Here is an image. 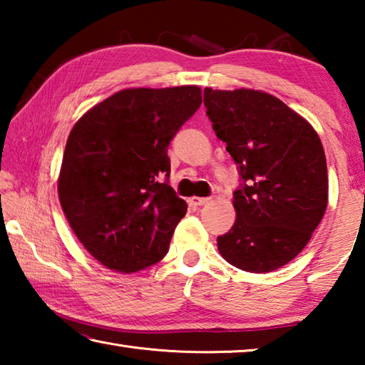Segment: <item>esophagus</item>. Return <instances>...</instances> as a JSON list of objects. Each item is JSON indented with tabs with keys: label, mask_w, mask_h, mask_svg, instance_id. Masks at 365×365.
<instances>
[{
	"label": "esophagus",
	"mask_w": 365,
	"mask_h": 365,
	"mask_svg": "<svg viewBox=\"0 0 365 365\" xmlns=\"http://www.w3.org/2000/svg\"><path fill=\"white\" fill-rule=\"evenodd\" d=\"M209 201H211V197H197V196L190 197V202L193 206H205Z\"/></svg>",
	"instance_id": "1"
}]
</instances>
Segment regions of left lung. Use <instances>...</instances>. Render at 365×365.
<instances>
[{
  "label": "left lung",
  "mask_w": 365,
  "mask_h": 365,
  "mask_svg": "<svg viewBox=\"0 0 365 365\" xmlns=\"http://www.w3.org/2000/svg\"><path fill=\"white\" fill-rule=\"evenodd\" d=\"M205 106L243 180L233 193L237 220L217 237L219 252L252 274L280 269L304 250L325 214L322 141L304 117L261 90L205 88Z\"/></svg>",
  "instance_id": "1"
}]
</instances>
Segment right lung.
I'll return each instance as SVG.
<instances>
[{
  "instance_id": "right-lung-1",
  "label": "right lung",
  "mask_w": 365,
  "mask_h": 365,
  "mask_svg": "<svg viewBox=\"0 0 365 365\" xmlns=\"http://www.w3.org/2000/svg\"><path fill=\"white\" fill-rule=\"evenodd\" d=\"M200 106L196 85L127 88L73 125L59 202L78 242L104 267L132 274L168 255L188 206L159 178L170 175V140Z\"/></svg>"
}]
</instances>
